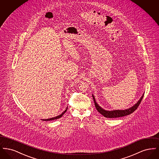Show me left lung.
Segmentation results:
<instances>
[{
  "label": "left lung",
  "mask_w": 159,
  "mask_h": 159,
  "mask_svg": "<svg viewBox=\"0 0 159 159\" xmlns=\"http://www.w3.org/2000/svg\"><path fill=\"white\" fill-rule=\"evenodd\" d=\"M92 97H93V101H94V104H95V106L96 107V109L98 110V111L99 113L101 114L102 116H104V117H107V118H116V117H120L127 116V115H129L130 114L132 113L134 111H135L136 109L138 108V106H139L142 99L143 98L144 95L142 96L141 99L138 101V102L136 103L135 105L130 107V108L126 109V110H113V111H107V110L102 109L96 102L95 99V98H94L93 95H92Z\"/></svg>",
  "instance_id": "8db88e82"
}]
</instances>
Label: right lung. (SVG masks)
Masks as SVG:
<instances>
[{
    "label": "right lung",
    "mask_w": 159,
    "mask_h": 159,
    "mask_svg": "<svg viewBox=\"0 0 159 159\" xmlns=\"http://www.w3.org/2000/svg\"><path fill=\"white\" fill-rule=\"evenodd\" d=\"M67 108H68V107H67V108H66V110L62 113L60 115H59V116H56V117H53V118H51V119H43V120H45V121H50V120H55V119H59V118H60L62 116H63V114L65 113L66 111H67Z\"/></svg>",
    "instance_id": "add662e5"
}]
</instances>
